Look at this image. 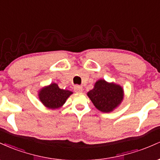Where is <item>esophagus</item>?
<instances>
[{
	"label": "esophagus",
	"instance_id": "obj_1",
	"mask_svg": "<svg viewBox=\"0 0 160 160\" xmlns=\"http://www.w3.org/2000/svg\"><path fill=\"white\" fill-rule=\"evenodd\" d=\"M74 91L76 92H82V87L81 86H75Z\"/></svg>",
	"mask_w": 160,
	"mask_h": 160
}]
</instances>
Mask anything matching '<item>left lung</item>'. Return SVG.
Instances as JSON below:
<instances>
[{"mask_svg":"<svg viewBox=\"0 0 160 160\" xmlns=\"http://www.w3.org/2000/svg\"><path fill=\"white\" fill-rule=\"evenodd\" d=\"M87 95L97 109L108 113L120 104L123 98V90L119 85L100 80L95 82L94 89L89 91Z\"/></svg>","mask_w":160,"mask_h":160,"instance_id":"left-lung-1","label":"left lung"}]
</instances>
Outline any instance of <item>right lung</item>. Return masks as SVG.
Segmentation results:
<instances>
[{
  "instance_id": "obj_1",
  "label": "right lung",
  "mask_w": 160,
  "mask_h": 160,
  "mask_svg": "<svg viewBox=\"0 0 160 160\" xmlns=\"http://www.w3.org/2000/svg\"><path fill=\"white\" fill-rule=\"evenodd\" d=\"M72 94V92L62 89L56 83H52L50 86L43 88L39 93L40 102L46 107L50 109H55L63 105L66 99Z\"/></svg>"
}]
</instances>
